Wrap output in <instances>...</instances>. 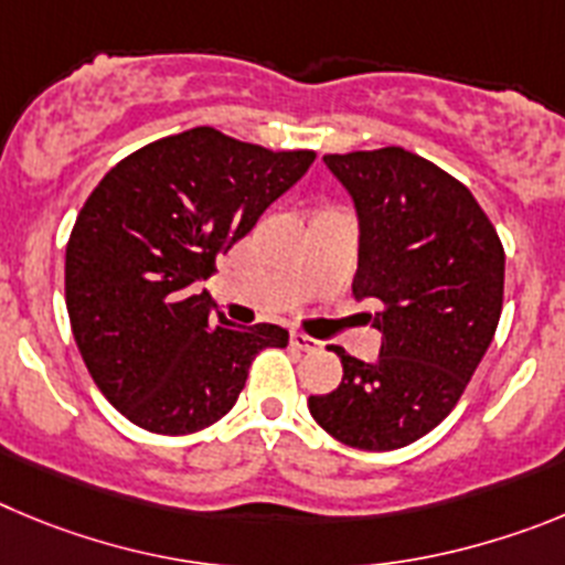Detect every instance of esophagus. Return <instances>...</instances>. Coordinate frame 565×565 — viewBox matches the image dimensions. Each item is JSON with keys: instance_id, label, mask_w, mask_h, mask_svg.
Returning <instances> with one entry per match:
<instances>
[{"instance_id": "34e87169", "label": "esophagus", "mask_w": 565, "mask_h": 565, "mask_svg": "<svg viewBox=\"0 0 565 565\" xmlns=\"http://www.w3.org/2000/svg\"><path fill=\"white\" fill-rule=\"evenodd\" d=\"M289 343H292L295 349H301V352H318L320 349V340L309 338V334L303 332H289Z\"/></svg>"}]
</instances>
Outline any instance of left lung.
Listing matches in <instances>:
<instances>
[{"mask_svg":"<svg viewBox=\"0 0 565 565\" xmlns=\"http://www.w3.org/2000/svg\"><path fill=\"white\" fill-rule=\"evenodd\" d=\"M360 216L352 289L377 303V363L349 358L309 414L338 441L396 450L439 425L465 394L504 307V245L465 182L399 146L323 157Z\"/></svg>","mask_w":565,"mask_h":565,"instance_id":"1","label":"left lung"}]
</instances>
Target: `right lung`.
Masks as SVG:
<instances>
[{
    "label": "right lung",
    "mask_w": 565,
    "mask_h": 565,
    "mask_svg": "<svg viewBox=\"0 0 565 565\" xmlns=\"http://www.w3.org/2000/svg\"><path fill=\"white\" fill-rule=\"evenodd\" d=\"M312 160L196 126L131 151L86 196L64 262L70 327L100 394L137 428H207L236 405L253 358L289 343L276 323L213 315L191 287Z\"/></svg>",
    "instance_id": "right-lung-1"
}]
</instances>
